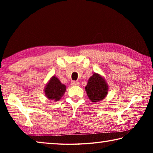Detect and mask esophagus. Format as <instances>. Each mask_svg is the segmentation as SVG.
Returning <instances> with one entry per match:
<instances>
[{"label":"esophagus","mask_w":153,"mask_h":153,"mask_svg":"<svg viewBox=\"0 0 153 153\" xmlns=\"http://www.w3.org/2000/svg\"><path fill=\"white\" fill-rule=\"evenodd\" d=\"M71 86H78V85H79V82H78L73 81V82H71Z\"/></svg>","instance_id":"34e87169"}]
</instances>
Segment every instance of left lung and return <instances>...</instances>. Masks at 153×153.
I'll return each mask as SVG.
<instances>
[{"label":"left lung","instance_id":"obj_1","mask_svg":"<svg viewBox=\"0 0 153 153\" xmlns=\"http://www.w3.org/2000/svg\"><path fill=\"white\" fill-rule=\"evenodd\" d=\"M85 90L92 102H99L104 99L108 94V85L105 77L101 75L94 73L88 79Z\"/></svg>","mask_w":153,"mask_h":153}]
</instances>
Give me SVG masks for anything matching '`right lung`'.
<instances>
[{
  "label": "right lung",
  "mask_w": 153,
  "mask_h": 153,
  "mask_svg": "<svg viewBox=\"0 0 153 153\" xmlns=\"http://www.w3.org/2000/svg\"><path fill=\"white\" fill-rule=\"evenodd\" d=\"M45 94L48 99L56 102L61 99L66 91L65 85L62 84L57 77L53 76L45 88Z\"/></svg>",
  "instance_id": "1"
}]
</instances>
